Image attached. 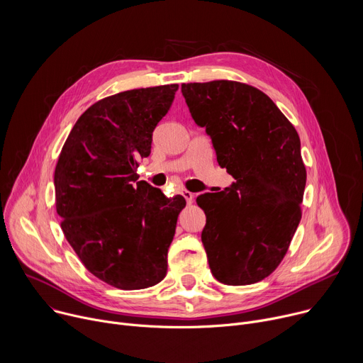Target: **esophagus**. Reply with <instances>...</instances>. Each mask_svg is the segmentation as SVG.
<instances>
[{
  "instance_id": "34e87169",
  "label": "esophagus",
  "mask_w": 363,
  "mask_h": 363,
  "mask_svg": "<svg viewBox=\"0 0 363 363\" xmlns=\"http://www.w3.org/2000/svg\"><path fill=\"white\" fill-rule=\"evenodd\" d=\"M182 195H184V198L186 199L188 203H192V201H194V194H192V192H189V191H182Z\"/></svg>"
}]
</instances>
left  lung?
I'll list each match as a JSON object with an SVG mask.
<instances>
[{
	"instance_id": "8db88e82",
	"label": "left lung",
	"mask_w": 363,
	"mask_h": 363,
	"mask_svg": "<svg viewBox=\"0 0 363 363\" xmlns=\"http://www.w3.org/2000/svg\"><path fill=\"white\" fill-rule=\"evenodd\" d=\"M195 123L235 182L196 198L213 276L228 286L269 277L301 218L306 168L294 126L262 90L233 80L181 86Z\"/></svg>"
}]
</instances>
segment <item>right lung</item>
<instances>
[{
    "label": "right lung",
    "instance_id": "obj_1",
    "mask_svg": "<svg viewBox=\"0 0 363 363\" xmlns=\"http://www.w3.org/2000/svg\"><path fill=\"white\" fill-rule=\"evenodd\" d=\"M178 84L133 89L91 105L69 133L55 171L62 230L83 266L116 289L158 284L185 198L138 181L152 132Z\"/></svg>",
    "mask_w": 363,
    "mask_h": 363
}]
</instances>
